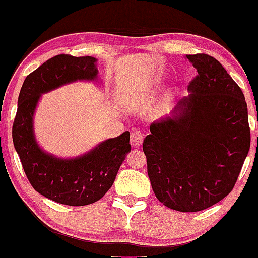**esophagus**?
Instances as JSON below:
<instances>
[{
    "instance_id": "obj_1",
    "label": "esophagus",
    "mask_w": 258,
    "mask_h": 258,
    "mask_svg": "<svg viewBox=\"0 0 258 258\" xmlns=\"http://www.w3.org/2000/svg\"><path fill=\"white\" fill-rule=\"evenodd\" d=\"M143 140L144 135L140 130H134V132H132V134H130V144H132L133 146H140V145L143 144Z\"/></svg>"
}]
</instances>
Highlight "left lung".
Instances as JSON below:
<instances>
[{
	"instance_id": "1",
	"label": "left lung",
	"mask_w": 258,
	"mask_h": 258,
	"mask_svg": "<svg viewBox=\"0 0 258 258\" xmlns=\"http://www.w3.org/2000/svg\"><path fill=\"white\" fill-rule=\"evenodd\" d=\"M186 58L198 69L190 95L173 118L151 124L143 150L156 198L172 210L198 212L233 190L251 134L244 94L221 63L205 53Z\"/></svg>"
}]
</instances>
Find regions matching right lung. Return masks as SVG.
Returning <instances> with one entry per match:
<instances>
[{
    "label": "right lung",
    "mask_w": 258,
    "mask_h": 258,
    "mask_svg": "<svg viewBox=\"0 0 258 258\" xmlns=\"http://www.w3.org/2000/svg\"><path fill=\"white\" fill-rule=\"evenodd\" d=\"M96 59L90 56L57 54L25 78L18 97L12 138L29 183L45 198L68 206H85L103 198L130 151L129 132L108 139L75 160H59L37 146L33 114L43 92L63 84L95 79Z\"/></svg>",
    "instance_id": "add662e5"
}]
</instances>
